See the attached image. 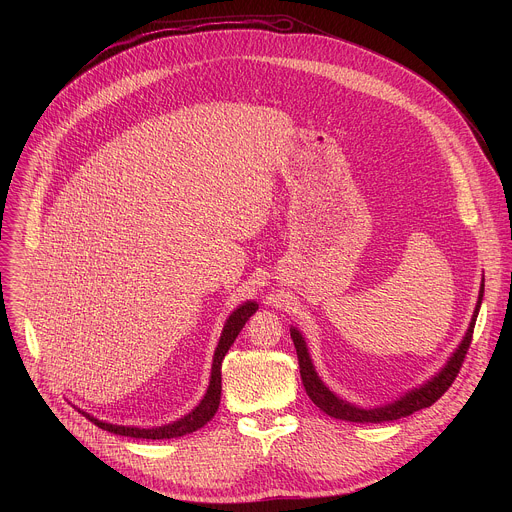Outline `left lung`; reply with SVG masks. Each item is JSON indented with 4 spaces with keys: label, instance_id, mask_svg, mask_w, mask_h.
I'll return each mask as SVG.
<instances>
[{
    "label": "left lung",
    "instance_id": "left-lung-1",
    "mask_svg": "<svg viewBox=\"0 0 512 512\" xmlns=\"http://www.w3.org/2000/svg\"><path fill=\"white\" fill-rule=\"evenodd\" d=\"M482 296H484V279L480 283L478 302H476L470 326H468L462 342L458 344V348L452 352V356L442 367V371H437L429 381H425L419 387H413L411 391H407L399 399H395L391 403H385V405H377V407H358V405L338 397L332 389H328L326 383L316 373V367L312 362L306 338L302 336V332L296 326H291L289 334H291V340H294V346H296V352H298L300 375H302V383L306 387V393L310 395L314 405H318L330 417L344 419V421H354V423L395 421V419L407 417V415H411L419 409H425V407L433 405L437 399H440L450 389V385L454 383V379L460 373L464 356H466V352L470 348V342H472V332H474V324H476V318H478V312H480V306H482Z\"/></svg>",
    "mask_w": 512,
    "mask_h": 512
}]
</instances>
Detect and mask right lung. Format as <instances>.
I'll list each match as a JSON object with an SVG mask.
<instances>
[{
    "label": "right lung",
    "mask_w": 512,
    "mask_h": 512,
    "mask_svg": "<svg viewBox=\"0 0 512 512\" xmlns=\"http://www.w3.org/2000/svg\"><path fill=\"white\" fill-rule=\"evenodd\" d=\"M259 304L253 300H247L245 304L237 306V310L227 318L221 338H218V344L214 348V356H212V369H210V381H208V389L202 397V401L184 417L160 425V427H133V425H117V423H107L101 421L97 417H93L91 413L79 409L87 419H91L97 427L117 433V435H127V437H137V440H172V437H180L186 433H192L200 427H204L214 413L218 411V405H221V367H223V358L229 352V348L233 346L235 338L239 336V332L243 330L245 322L257 312Z\"/></svg>",
    "instance_id": "1"
}]
</instances>
